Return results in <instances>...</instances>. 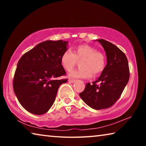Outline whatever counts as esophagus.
I'll return each mask as SVG.
<instances>
[{
	"instance_id": "obj_1",
	"label": "esophagus",
	"mask_w": 146,
	"mask_h": 146,
	"mask_svg": "<svg viewBox=\"0 0 146 146\" xmlns=\"http://www.w3.org/2000/svg\"><path fill=\"white\" fill-rule=\"evenodd\" d=\"M68 81L70 82H71V83H74V82H76V80H73V79H69Z\"/></svg>"
}]
</instances>
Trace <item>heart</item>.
Masks as SVG:
<instances>
[{
	"label": "heart",
	"mask_w": 146,
	"mask_h": 146,
	"mask_svg": "<svg viewBox=\"0 0 146 146\" xmlns=\"http://www.w3.org/2000/svg\"><path fill=\"white\" fill-rule=\"evenodd\" d=\"M80 68L69 73V76L75 78H88L91 77L92 73L95 75L102 72L106 66V57L102 52L88 44L76 46L74 51L68 49L64 51L60 58V62L68 71L73 70L77 62L80 60Z\"/></svg>",
	"instance_id": "obj_1"
}]
</instances>
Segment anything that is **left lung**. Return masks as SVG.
<instances>
[{"label":"left lung","mask_w":146,"mask_h":146,"mask_svg":"<svg viewBox=\"0 0 146 146\" xmlns=\"http://www.w3.org/2000/svg\"><path fill=\"white\" fill-rule=\"evenodd\" d=\"M95 41L104 49L107 64L97 80L86 84L79 96L90 108L100 110L112 106L120 98L129 81V69L126 56L117 46L104 39Z\"/></svg>","instance_id":"left-lung-1"}]
</instances>
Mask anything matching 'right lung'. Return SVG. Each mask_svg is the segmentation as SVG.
Wrapping results in <instances>:
<instances>
[{
	"label": "right lung",
	"mask_w": 146,
	"mask_h": 146,
	"mask_svg": "<svg viewBox=\"0 0 146 146\" xmlns=\"http://www.w3.org/2000/svg\"><path fill=\"white\" fill-rule=\"evenodd\" d=\"M68 41L46 40L22 56L13 78V90L19 102L29 113L42 115L55 102L61 84L67 79L56 80L66 75L60 62Z\"/></svg>",
	"instance_id": "add662e5"
}]
</instances>
